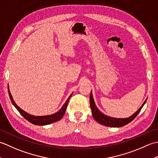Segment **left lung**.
<instances>
[{
	"label": "left lung",
	"mask_w": 158,
	"mask_h": 158,
	"mask_svg": "<svg viewBox=\"0 0 158 158\" xmlns=\"http://www.w3.org/2000/svg\"><path fill=\"white\" fill-rule=\"evenodd\" d=\"M89 101H90V107H91V109H92L93 117L94 118V119L97 122L102 124V125L109 126V127H122L123 126L126 125V124L129 123L135 118V117L137 116V115H138L139 112L140 111V110H141V109L143 108L144 105L145 104L147 99L145 100V101L143 102L142 106L140 107L139 109L137 110L135 114H133L132 116H130V117H128V118H119V119L106 116L105 115H104L102 113L100 112L95 105L92 92L90 93Z\"/></svg>",
	"instance_id": "obj_1"
}]
</instances>
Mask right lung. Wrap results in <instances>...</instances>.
Masks as SVG:
<instances>
[{
  "label": "right lung",
  "instance_id": "1",
  "mask_svg": "<svg viewBox=\"0 0 158 158\" xmlns=\"http://www.w3.org/2000/svg\"><path fill=\"white\" fill-rule=\"evenodd\" d=\"M8 90H9V95L10 97V99H11L13 105L15 106V107L17 109H18L19 113L21 114V115L23 117H24L26 120H28L29 122L35 124V125H38V126L48 125V124L58 122V121L61 119L62 118V117L64 116V115L66 107H67V106H68L69 101L70 98V97L72 96V94H70V96L69 97V98L67 99L66 102L64 103V105H63L61 109H60L59 111H58L57 113L53 114V115H46V116H34V115H30V114L25 112L24 110H23L22 109H20L19 107L16 105L15 102H14V100H13L11 93H10V92H9V88H8Z\"/></svg>",
  "mask_w": 158,
  "mask_h": 158
}]
</instances>
